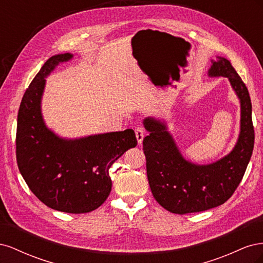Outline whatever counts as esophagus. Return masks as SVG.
Returning <instances> with one entry per match:
<instances>
[{"label":"esophagus","mask_w":263,"mask_h":263,"mask_svg":"<svg viewBox=\"0 0 263 263\" xmlns=\"http://www.w3.org/2000/svg\"><path fill=\"white\" fill-rule=\"evenodd\" d=\"M135 134H136V138H137V141H138V145H141L142 144V140H144V137H145L144 128H142V127H137V128L135 129Z\"/></svg>","instance_id":"esophagus-1"}]
</instances>
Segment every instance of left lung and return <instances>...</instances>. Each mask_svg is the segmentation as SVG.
Masks as SVG:
<instances>
[{
  "label": "left lung",
  "mask_w": 263,
  "mask_h": 263,
  "mask_svg": "<svg viewBox=\"0 0 263 263\" xmlns=\"http://www.w3.org/2000/svg\"><path fill=\"white\" fill-rule=\"evenodd\" d=\"M210 78H227L240 103V130L234 148L218 160L200 164L183 156L168 123L153 116L144 118V153L147 177L156 201L174 214L197 213L224 204L243 177L253 150L254 130L249 92L241 78L224 57L211 59Z\"/></svg>",
  "instance_id": "left-lung-1"
}]
</instances>
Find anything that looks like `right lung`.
<instances>
[{
    "label": "right lung",
    "instance_id": "add662e5",
    "mask_svg": "<svg viewBox=\"0 0 263 263\" xmlns=\"http://www.w3.org/2000/svg\"><path fill=\"white\" fill-rule=\"evenodd\" d=\"M72 58L69 52L52 55L24 94L16 158L22 177L39 201L55 211L82 214L105 202L112 190L109 166L136 147L137 139L133 129L67 138L46 125L42 110L46 78Z\"/></svg>",
    "mask_w": 263,
    "mask_h": 263
}]
</instances>
